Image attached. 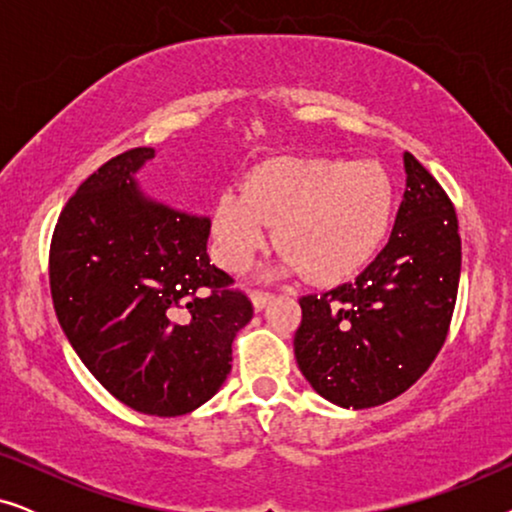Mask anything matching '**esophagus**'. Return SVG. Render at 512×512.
<instances>
[{
  "mask_svg": "<svg viewBox=\"0 0 512 512\" xmlns=\"http://www.w3.org/2000/svg\"><path fill=\"white\" fill-rule=\"evenodd\" d=\"M272 298H275V296H272V293H268V291H254V293H251V303H254V310L261 312Z\"/></svg>",
  "mask_w": 512,
  "mask_h": 512,
  "instance_id": "obj_1",
  "label": "esophagus"
}]
</instances>
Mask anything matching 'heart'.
<instances>
[{
	"mask_svg": "<svg viewBox=\"0 0 512 512\" xmlns=\"http://www.w3.org/2000/svg\"><path fill=\"white\" fill-rule=\"evenodd\" d=\"M394 214V184L377 163L345 158H272L256 165L242 191H226L214 209V249L240 272L270 247L275 228L284 254L277 275L310 272L338 284L366 268Z\"/></svg>",
	"mask_w": 512,
	"mask_h": 512,
	"instance_id": "heart-1",
	"label": "heart"
}]
</instances>
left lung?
I'll return each instance as SVG.
<instances>
[{
	"label": "left lung",
	"mask_w": 512,
	"mask_h": 512,
	"mask_svg": "<svg viewBox=\"0 0 512 512\" xmlns=\"http://www.w3.org/2000/svg\"><path fill=\"white\" fill-rule=\"evenodd\" d=\"M405 193L391 237L354 282L300 298L293 352L312 389L340 408H375L426 373L457 303L461 237L450 198L403 153Z\"/></svg>",
	"instance_id": "left-lung-1"
}]
</instances>
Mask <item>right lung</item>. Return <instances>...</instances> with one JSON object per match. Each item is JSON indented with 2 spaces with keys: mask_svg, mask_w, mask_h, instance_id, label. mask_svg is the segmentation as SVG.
<instances>
[{
  "mask_svg": "<svg viewBox=\"0 0 512 512\" xmlns=\"http://www.w3.org/2000/svg\"><path fill=\"white\" fill-rule=\"evenodd\" d=\"M139 146L111 158L62 209L51 242V296L69 345L128 408L179 417L226 382L251 300L209 261V216L146 195Z\"/></svg>",
  "mask_w": 512,
  "mask_h": 512,
  "instance_id": "add662e5",
  "label": "right lung"
}]
</instances>
